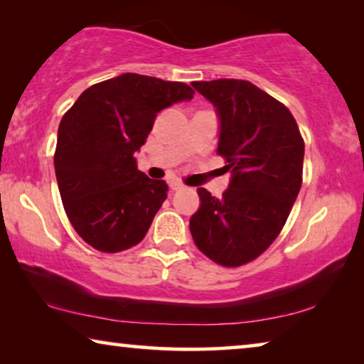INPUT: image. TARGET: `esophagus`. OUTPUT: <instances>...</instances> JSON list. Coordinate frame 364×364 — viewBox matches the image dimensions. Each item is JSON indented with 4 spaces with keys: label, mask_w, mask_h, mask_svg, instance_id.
<instances>
[{
    "label": "esophagus",
    "mask_w": 364,
    "mask_h": 364,
    "mask_svg": "<svg viewBox=\"0 0 364 364\" xmlns=\"http://www.w3.org/2000/svg\"><path fill=\"white\" fill-rule=\"evenodd\" d=\"M183 186H184V184H183L181 181H178V180H171V181H170L171 191H178V189H181Z\"/></svg>",
    "instance_id": "1"
}]
</instances>
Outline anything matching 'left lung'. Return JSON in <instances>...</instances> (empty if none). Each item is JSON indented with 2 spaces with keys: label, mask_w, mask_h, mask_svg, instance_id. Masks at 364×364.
Returning a JSON list of instances; mask_svg holds the SVG:
<instances>
[{
  "label": "left lung",
  "mask_w": 364,
  "mask_h": 364,
  "mask_svg": "<svg viewBox=\"0 0 364 364\" xmlns=\"http://www.w3.org/2000/svg\"><path fill=\"white\" fill-rule=\"evenodd\" d=\"M220 115L217 154L232 178L223 197L197 189L189 230L202 254L236 268L260 257L286 225L304 173L305 143L284 104L247 80L191 83Z\"/></svg>",
  "instance_id": "left-lung-1"
}]
</instances>
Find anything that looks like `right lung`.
Here are the masks:
<instances>
[{
  "instance_id": "1",
  "label": "right lung",
  "mask_w": 364,
  "mask_h": 364,
  "mask_svg": "<svg viewBox=\"0 0 364 364\" xmlns=\"http://www.w3.org/2000/svg\"><path fill=\"white\" fill-rule=\"evenodd\" d=\"M193 95L186 83L123 73L90 86L64 114L58 186L73 230L91 247L115 254L144 239L168 186L139 171L134 152L160 110Z\"/></svg>"
}]
</instances>
